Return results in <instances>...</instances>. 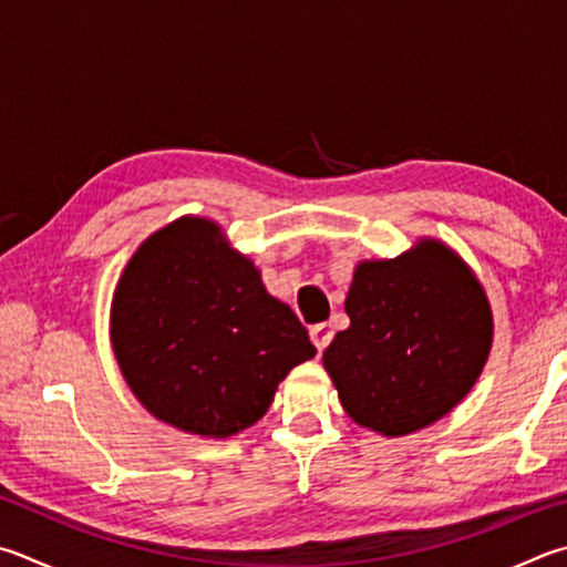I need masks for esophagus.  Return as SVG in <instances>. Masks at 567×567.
Returning <instances> with one entry per match:
<instances>
[{
	"instance_id": "obj_1",
	"label": "esophagus",
	"mask_w": 567,
	"mask_h": 567,
	"mask_svg": "<svg viewBox=\"0 0 567 567\" xmlns=\"http://www.w3.org/2000/svg\"><path fill=\"white\" fill-rule=\"evenodd\" d=\"M332 337H334V329H332V324H315L312 329H310V339H312V344L319 349V352H322V349L332 342Z\"/></svg>"
}]
</instances>
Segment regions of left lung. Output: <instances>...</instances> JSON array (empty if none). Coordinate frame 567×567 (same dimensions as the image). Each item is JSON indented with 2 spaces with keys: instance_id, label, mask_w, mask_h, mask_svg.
Listing matches in <instances>:
<instances>
[{
  "instance_id": "8db88e82",
  "label": "left lung",
  "mask_w": 567,
  "mask_h": 567,
  "mask_svg": "<svg viewBox=\"0 0 567 567\" xmlns=\"http://www.w3.org/2000/svg\"><path fill=\"white\" fill-rule=\"evenodd\" d=\"M322 362L354 424L396 439L444 419L476 384L493 344L486 290L436 238L354 267Z\"/></svg>"
}]
</instances>
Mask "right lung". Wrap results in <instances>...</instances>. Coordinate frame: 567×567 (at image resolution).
I'll use <instances>...</instances> for the list:
<instances>
[{
  "label": "right lung",
  "instance_id": "right-lung-1",
  "mask_svg": "<svg viewBox=\"0 0 567 567\" xmlns=\"http://www.w3.org/2000/svg\"><path fill=\"white\" fill-rule=\"evenodd\" d=\"M109 332L121 374L148 414L203 439L257 424L277 384L317 354L250 257L198 215L168 223L131 255Z\"/></svg>",
  "mask_w": 567,
  "mask_h": 567
}]
</instances>
